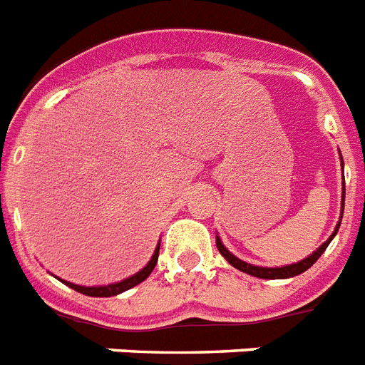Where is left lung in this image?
Segmentation results:
<instances>
[{
    "label": "left lung",
    "instance_id": "1",
    "mask_svg": "<svg viewBox=\"0 0 365 365\" xmlns=\"http://www.w3.org/2000/svg\"><path fill=\"white\" fill-rule=\"evenodd\" d=\"M345 190V188H343ZM343 197H345V192H343ZM339 227V224H338ZM338 227H336V231L332 233V237L327 240V242L321 246V248L317 250V252H313L309 257H306L304 261H300V263H294V264H289V267H279V269H263V267H254V264H248L244 263V261H240V259L235 257L233 254H230L227 250L224 248V244H222V240L216 237V246H218V252L222 255H224L225 259H227V263L233 264L235 269L242 270V272L250 274V276H255V278H264V279H282V278H293V276H298V274L306 272V270L312 267L315 261H317L321 255H323V252L327 250V246L330 244V240L334 239V235L338 233Z\"/></svg>",
    "mask_w": 365,
    "mask_h": 365
}]
</instances>
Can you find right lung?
<instances>
[{
    "label": "right lung",
    "instance_id": "right-lung-1",
    "mask_svg": "<svg viewBox=\"0 0 365 365\" xmlns=\"http://www.w3.org/2000/svg\"><path fill=\"white\" fill-rule=\"evenodd\" d=\"M158 250H160V246L156 248L155 255H153V259H150L149 263H147L145 269H141L140 272L134 274V276H130V278L123 279V282H119V284L102 285V287H81V285L68 284V282H65V284H67L68 287L74 289V291H78V293L87 294V297H115V294L123 293V291H128V289H132L134 285L141 284V282H143V279H145L150 272H153V269L156 267V261H158Z\"/></svg>",
    "mask_w": 365,
    "mask_h": 365
}]
</instances>
